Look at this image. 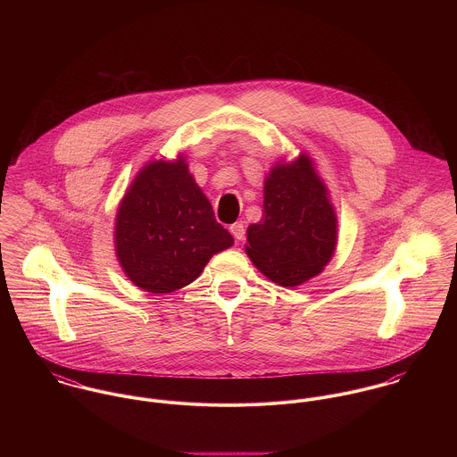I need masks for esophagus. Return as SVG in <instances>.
I'll return each mask as SVG.
<instances>
[{
  "instance_id": "obj_1",
  "label": "esophagus",
  "mask_w": 457,
  "mask_h": 457,
  "mask_svg": "<svg viewBox=\"0 0 457 457\" xmlns=\"http://www.w3.org/2000/svg\"><path fill=\"white\" fill-rule=\"evenodd\" d=\"M230 232L232 236L237 239V241H243L246 237V228H245V223L243 221H237L230 227Z\"/></svg>"
}]
</instances>
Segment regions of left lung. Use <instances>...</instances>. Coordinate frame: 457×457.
<instances>
[{"mask_svg": "<svg viewBox=\"0 0 457 457\" xmlns=\"http://www.w3.org/2000/svg\"><path fill=\"white\" fill-rule=\"evenodd\" d=\"M246 253L262 274L297 287L322 272L337 243V220L312 158L276 163L263 183V214L248 227Z\"/></svg>", "mask_w": 457, "mask_h": 457, "instance_id": "left-lung-1", "label": "left lung"}]
</instances>
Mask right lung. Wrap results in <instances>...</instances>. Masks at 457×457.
Returning a JSON list of instances; mask_svg holds the SVG:
<instances>
[{"mask_svg":"<svg viewBox=\"0 0 457 457\" xmlns=\"http://www.w3.org/2000/svg\"><path fill=\"white\" fill-rule=\"evenodd\" d=\"M114 243L130 281L151 294H169L195 281L234 237L216 221L181 154L140 169L120 202Z\"/></svg>","mask_w":457,"mask_h":457,"instance_id":"obj_1","label":"right lung"}]
</instances>
